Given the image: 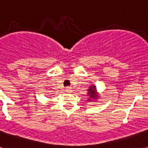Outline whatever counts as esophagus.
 Here are the masks:
<instances>
[{
    "instance_id": "esophagus-1",
    "label": "esophagus",
    "mask_w": 148,
    "mask_h": 148,
    "mask_svg": "<svg viewBox=\"0 0 148 148\" xmlns=\"http://www.w3.org/2000/svg\"><path fill=\"white\" fill-rule=\"evenodd\" d=\"M65 90H66V91L68 93H71L72 91L71 88H70V87H67V88H66V89H65Z\"/></svg>"
}]
</instances>
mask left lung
Instances as JSON below:
<instances>
[{"label":"left lung","mask_w":148,"mask_h":148,"mask_svg":"<svg viewBox=\"0 0 148 148\" xmlns=\"http://www.w3.org/2000/svg\"><path fill=\"white\" fill-rule=\"evenodd\" d=\"M88 91H89V92L88 93V96L89 97H88V101H93V99L97 98V95H96V94H97V93H96V88H95V86L92 85V87H90L89 89H88Z\"/></svg>","instance_id":"8db88e82"}]
</instances>
